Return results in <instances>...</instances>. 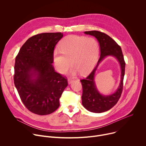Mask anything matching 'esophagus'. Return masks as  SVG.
Listing matches in <instances>:
<instances>
[{"label": "esophagus", "mask_w": 146, "mask_h": 146, "mask_svg": "<svg viewBox=\"0 0 146 146\" xmlns=\"http://www.w3.org/2000/svg\"><path fill=\"white\" fill-rule=\"evenodd\" d=\"M73 80L72 79V78H68V82H69V84H70V83H72V82H73Z\"/></svg>", "instance_id": "esophagus-1"}]
</instances>
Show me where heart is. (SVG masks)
<instances>
[{
    "label": "heart",
    "instance_id": "b5f03b06",
    "mask_svg": "<svg viewBox=\"0 0 146 146\" xmlns=\"http://www.w3.org/2000/svg\"><path fill=\"white\" fill-rule=\"evenodd\" d=\"M99 52V44L95 38L69 36L62 40L59 51H54V65L61 74L68 71L70 63L73 67L71 70L72 74H76L77 71L80 74H85L96 64Z\"/></svg>",
    "mask_w": 146,
    "mask_h": 146
}]
</instances>
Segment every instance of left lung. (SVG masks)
<instances>
[{"instance_id":"obj_1","label":"left lung","mask_w":146,"mask_h":146,"mask_svg":"<svg viewBox=\"0 0 146 146\" xmlns=\"http://www.w3.org/2000/svg\"><path fill=\"white\" fill-rule=\"evenodd\" d=\"M84 33L94 36L97 38L100 48V56L97 65L91 73L86 78L80 80L82 87V104L88 111L100 113L112 108L116 105L121 97L123 90L125 62L124 60L121 47L109 35L98 31H86ZM109 55L115 56L119 61L121 69V79L120 86L116 92L112 95L105 96L99 94L96 90L94 82V76L100 61Z\"/></svg>"}]
</instances>
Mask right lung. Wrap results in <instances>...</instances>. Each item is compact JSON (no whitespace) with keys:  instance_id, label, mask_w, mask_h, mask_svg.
Segmentation results:
<instances>
[{"instance_id":"1","label":"right lung","mask_w":146,"mask_h":146,"mask_svg":"<svg viewBox=\"0 0 146 146\" xmlns=\"http://www.w3.org/2000/svg\"><path fill=\"white\" fill-rule=\"evenodd\" d=\"M62 37L60 32L34 35L16 56L14 84L25 106L34 114L43 115L54 112L68 85V79L56 73L52 65L54 47Z\"/></svg>"}]
</instances>
